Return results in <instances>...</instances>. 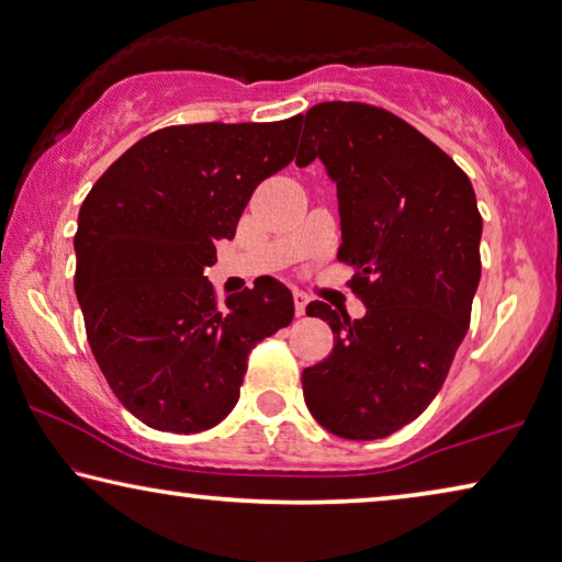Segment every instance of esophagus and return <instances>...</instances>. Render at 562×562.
Listing matches in <instances>:
<instances>
[{
	"label": "esophagus",
	"instance_id": "esophagus-1",
	"mask_svg": "<svg viewBox=\"0 0 562 562\" xmlns=\"http://www.w3.org/2000/svg\"><path fill=\"white\" fill-rule=\"evenodd\" d=\"M305 307H307V295L305 292H295V313L305 315Z\"/></svg>",
	"mask_w": 562,
	"mask_h": 562
}]
</instances>
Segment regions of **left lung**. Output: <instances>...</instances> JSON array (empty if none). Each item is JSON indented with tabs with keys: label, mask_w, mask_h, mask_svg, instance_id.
Returning a JSON list of instances; mask_svg holds the SVG:
<instances>
[{
	"label": "left lung",
	"mask_w": 562,
	"mask_h": 562,
	"mask_svg": "<svg viewBox=\"0 0 562 562\" xmlns=\"http://www.w3.org/2000/svg\"><path fill=\"white\" fill-rule=\"evenodd\" d=\"M297 166L321 158L338 187L361 321H328L330 356L303 371L310 414L342 439H381L424 412L464 340L480 284L482 214L451 156L386 108L330 100L305 115ZM342 314V313H340Z\"/></svg>",
	"instance_id": "8db88e82"
}]
</instances>
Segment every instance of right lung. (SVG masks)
I'll return each mask as SVG.
<instances>
[{
    "label": "right lung",
    "instance_id": "right-lung-1",
    "mask_svg": "<svg viewBox=\"0 0 562 562\" xmlns=\"http://www.w3.org/2000/svg\"><path fill=\"white\" fill-rule=\"evenodd\" d=\"M297 125L300 115L169 125L125 150L82 201L75 295L90 350L150 429L196 434L227 418L252 348L292 323L282 282L220 303L204 270L252 191L295 158Z\"/></svg>",
    "mask_w": 562,
    "mask_h": 562
}]
</instances>
